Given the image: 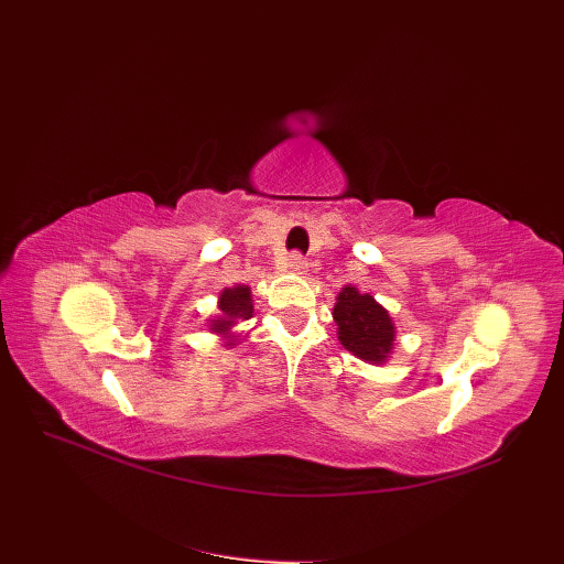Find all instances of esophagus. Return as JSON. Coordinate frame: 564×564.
<instances>
[{
  "mask_svg": "<svg viewBox=\"0 0 564 564\" xmlns=\"http://www.w3.org/2000/svg\"><path fill=\"white\" fill-rule=\"evenodd\" d=\"M285 269H288V271H293V274H304L306 260H304L300 253L288 256V258H285Z\"/></svg>",
  "mask_w": 564,
  "mask_h": 564,
  "instance_id": "34e87169",
  "label": "esophagus"
}]
</instances>
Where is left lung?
Listing matches in <instances>:
<instances>
[{"mask_svg": "<svg viewBox=\"0 0 564 564\" xmlns=\"http://www.w3.org/2000/svg\"><path fill=\"white\" fill-rule=\"evenodd\" d=\"M332 318L337 323L339 344L367 365H386L394 350L398 327L388 308L356 285H344L337 295Z\"/></svg>", "mask_w": 564, "mask_h": 564, "instance_id": "left-lung-1", "label": "left lung"}]
</instances>
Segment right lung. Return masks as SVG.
<instances>
[{"label":"right lung","mask_w":564,"mask_h":564,"mask_svg":"<svg viewBox=\"0 0 564 564\" xmlns=\"http://www.w3.org/2000/svg\"><path fill=\"white\" fill-rule=\"evenodd\" d=\"M218 311L214 318H208V329L214 332V335L220 337L223 346L232 348L237 346V335H235V327L241 321L253 318V293H250L248 285H232V288H223L220 295H218Z\"/></svg>","instance_id":"add662e5"}]
</instances>
